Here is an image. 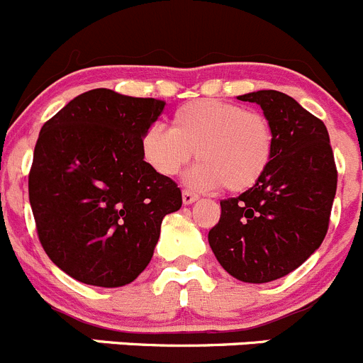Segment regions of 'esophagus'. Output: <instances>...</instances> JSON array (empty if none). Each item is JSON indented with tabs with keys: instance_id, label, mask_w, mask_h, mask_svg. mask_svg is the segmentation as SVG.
Returning a JSON list of instances; mask_svg holds the SVG:
<instances>
[{
	"instance_id": "esophagus-1",
	"label": "esophagus",
	"mask_w": 363,
	"mask_h": 363,
	"mask_svg": "<svg viewBox=\"0 0 363 363\" xmlns=\"http://www.w3.org/2000/svg\"><path fill=\"white\" fill-rule=\"evenodd\" d=\"M197 199H199V195H195V193L189 191V189H184V191H182V202H184V206L193 204V202L197 201Z\"/></svg>"
}]
</instances>
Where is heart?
<instances>
[{"mask_svg": "<svg viewBox=\"0 0 363 363\" xmlns=\"http://www.w3.org/2000/svg\"><path fill=\"white\" fill-rule=\"evenodd\" d=\"M141 157L155 174L174 177L199 159L186 175L191 188L242 193L262 181L274 157L269 118L222 100H195L174 113L170 130L152 125L141 134Z\"/></svg>", "mask_w": 363, "mask_h": 363, "instance_id": "heart-1", "label": "heart"}]
</instances>
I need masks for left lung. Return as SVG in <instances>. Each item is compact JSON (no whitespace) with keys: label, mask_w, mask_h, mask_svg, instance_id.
Returning <instances> with one entry per match:
<instances>
[{"label":"left lung","mask_w":363,"mask_h":363,"mask_svg":"<svg viewBox=\"0 0 363 363\" xmlns=\"http://www.w3.org/2000/svg\"><path fill=\"white\" fill-rule=\"evenodd\" d=\"M263 109L274 130V157L262 181L220 202L209 247L243 283H269L303 265L330 225L337 168L328 128L292 96L263 89L238 96Z\"/></svg>","instance_id":"1"}]
</instances>
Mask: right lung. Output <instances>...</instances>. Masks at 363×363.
Instances as JSON below:
<instances>
[{
  "label": "right lung",
  "mask_w": 363,
  "mask_h": 363,
  "mask_svg": "<svg viewBox=\"0 0 363 363\" xmlns=\"http://www.w3.org/2000/svg\"><path fill=\"white\" fill-rule=\"evenodd\" d=\"M164 105L100 87L40 128L28 175L37 235L50 259L80 283H132L154 256L162 218L181 209V189L140 150Z\"/></svg>",
  "instance_id": "add662e5"
}]
</instances>
